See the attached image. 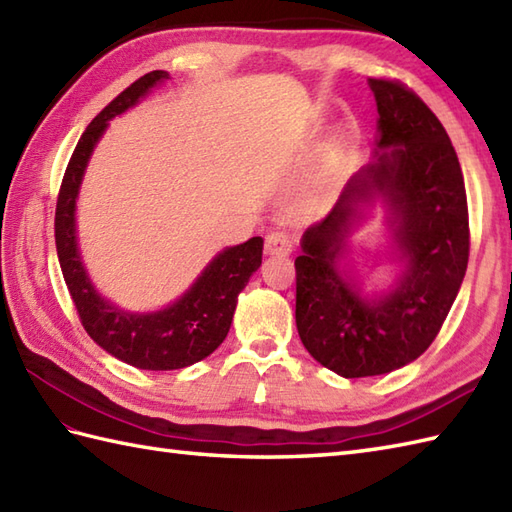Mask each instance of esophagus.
<instances>
[{
	"instance_id": "34e87169",
	"label": "esophagus",
	"mask_w": 512,
	"mask_h": 512,
	"mask_svg": "<svg viewBox=\"0 0 512 512\" xmlns=\"http://www.w3.org/2000/svg\"><path fill=\"white\" fill-rule=\"evenodd\" d=\"M266 253L286 257L292 253V239L284 231H273L266 237Z\"/></svg>"
}]
</instances>
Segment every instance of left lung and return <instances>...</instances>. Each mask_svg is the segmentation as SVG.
<instances>
[{"label":"left lung","instance_id":"1","mask_svg":"<svg viewBox=\"0 0 512 512\" xmlns=\"http://www.w3.org/2000/svg\"><path fill=\"white\" fill-rule=\"evenodd\" d=\"M378 121L372 160L330 213L301 235L297 330L314 361L343 378L389 374L436 339L469 264V211L458 154L442 123L400 83L369 79ZM386 209L392 281L367 289L351 235Z\"/></svg>","mask_w":512,"mask_h":512}]
</instances>
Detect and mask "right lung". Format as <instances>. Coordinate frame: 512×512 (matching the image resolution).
Instances as JSON below:
<instances>
[{
    "instance_id": "obj_1",
    "label": "right lung",
    "mask_w": 512,
    "mask_h": 512,
    "mask_svg": "<svg viewBox=\"0 0 512 512\" xmlns=\"http://www.w3.org/2000/svg\"><path fill=\"white\" fill-rule=\"evenodd\" d=\"M167 79L169 72L165 70L140 76L88 125L65 169L54 215L61 273L85 332L118 361L151 372L189 367L222 345L231 330L239 292L262 266L264 250L262 237H250L244 244L222 248L178 299L158 310H125L103 297L92 284L76 228V202L85 169L112 118L132 110Z\"/></svg>"
}]
</instances>
